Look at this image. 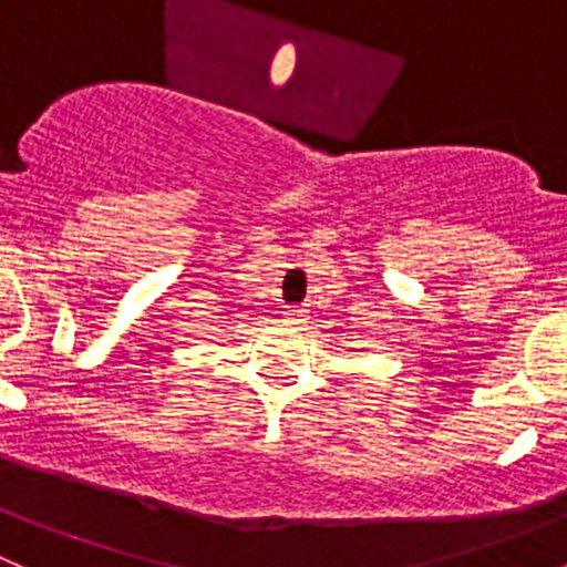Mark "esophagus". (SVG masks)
<instances>
[{
  "mask_svg": "<svg viewBox=\"0 0 567 567\" xmlns=\"http://www.w3.org/2000/svg\"><path fill=\"white\" fill-rule=\"evenodd\" d=\"M285 320H288V323H307V310H301V307H288V310H285Z\"/></svg>",
  "mask_w": 567,
  "mask_h": 567,
  "instance_id": "obj_1",
  "label": "esophagus"
}]
</instances>
